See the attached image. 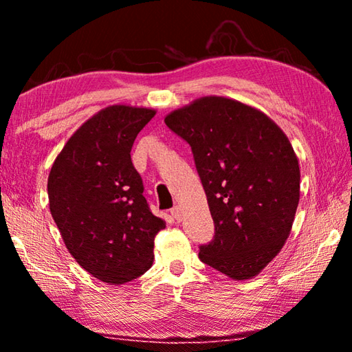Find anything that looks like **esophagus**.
Here are the masks:
<instances>
[{
  "label": "esophagus",
  "instance_id": "esophagus-1",
  "mask_svg": "<svg viewBox=\"0 0 352 352\" xmlns=\"http://www.w3.org/2000/svg\"><path fill=\"white\" fill-rule=\"evenodd\" d=\"M170 214H172V217H174V219L177 220V222H180V220H182V210H180V206L172 208Z\"/></svg>",
  "mask_w": 352,
  "mask_h": 352
}]
</instances>
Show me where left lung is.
<instances>
[{"mask_svg":"<svg viewBox=\"0 0 352 352\" xmlns=\"http://www.w3.org/2000/svg\"><path fill=\"white\" fill-rule=\"evenodd\" d=\"M166 126L192 148L216 226L199 258L234 281L254 278L281 252L300 201V164L281 127L252 105L204 96Z\"/></svg>","mask_w":352,"mask_h":352,"instance_id":"1","label":"left lung"}]
</instances>
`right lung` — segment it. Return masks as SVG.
Segmentation results:
<instances>
[{
	"label": "right lung",
	"mask_w": 352,
	"mask_h": 352,
	"mask_svg": "<svg viewBox=\"0 0 352 352\" xmlns=\"http://www.w3.org/2000/svg\"><path fill=\"white\" fill-rule=\"evenodd\" d=\"M157 110L109 105L71 135L47 177L50 211L71 256L102 283L119 285L152 267L166 228L142 195L130 151Z\"/></svg>",
	"instance_id": "right-lung-1"
}]
</instances>
